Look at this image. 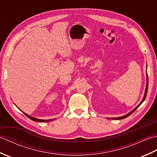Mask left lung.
Segmentation results:
<instances>
[{"mask_svg":"<svg viewBox=\"0 0 157 157\" xmlns=\"http://www.w3.org/2000/svg\"><path fill=\"white\" fill-rule=\"evenodd\" d=\"M146 75H146V76H147V84H146V91H145L144 96V98H143V100H142V102H140V105H139L138 106H136V108H135L134 110H133V111H132L131 112L129 113L128 114H127L126 115H125V116H123V117H116V118H111V119H125V118H126V117H128V116H129L130 115L132 114V113H134V112L136 111V109H137V108L138 107V106H139L140 105L142 104V103L143 102H144V101L145 98H146V94H147V92H148V74H146ZM109 119H110V118H109Z\"/></svg>","mask_w":157,"mask_h":157,"instance_id":"1","label":"left lung"}]
</instances>
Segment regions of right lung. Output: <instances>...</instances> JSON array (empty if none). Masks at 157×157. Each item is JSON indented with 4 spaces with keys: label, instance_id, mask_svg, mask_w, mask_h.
I'll list each match as a JSON object with an SVG mask.
<instances>
[{
    "label": "right lung",
    "instance_id": "add662e5",
    "mask_svg": "<svg viewBox=\"0 0 157 157\" xmlns=\"http://www.w3.org/2000/svg\"><path fill=\"white\" fill-rule=\"evenodd\" d=\"M24 113V114H25L26 116H27L29 119H30L33 120V121H38V122H46V121H51V120H52V119H50V120H42V119H36V118H34V117H31V116H29V115H27V114H26V113Z\"/></svg>",
    "mask_w": 157,
    "mask_h": 157
}]
</instances>
